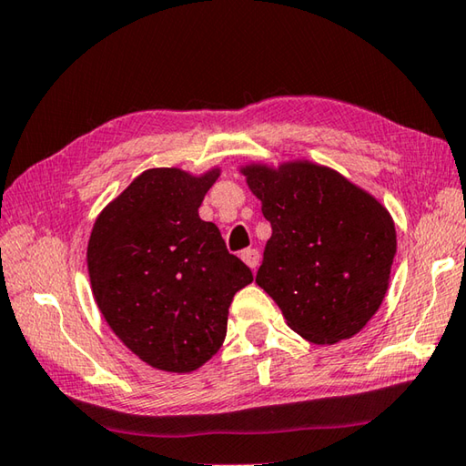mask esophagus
<instances>
[{"label":"esophagus","instance_id":"obj_1","mask_svg":"<svg viewBox=\"0 0 466 466\" xmlns=\"http://www.w3.org/2000/svg\"><path fill=\"white\" fill-rule=\"evenodd\" d=\"M242 260L247 262V265L255 270L257 267H258V262H260V255H258V250L257 248H247V250H242Z\"/></svg>","mask_w":466,"mask_h":466}]
</instances>
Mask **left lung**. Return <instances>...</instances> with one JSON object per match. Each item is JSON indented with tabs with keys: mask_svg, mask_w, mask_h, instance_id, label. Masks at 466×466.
<instances>
[{
	"mask_svg": "<svg viewBox=\"0 0 466 466\" xmlns=\"http://www.w3.org/2000/svg\"><path fill=\"white\" fill-rule=\"evenodd\" d=\"M240 173L273 228L257 283L287 326L314 344L359 334L391 279L397 234L387 208L311 160L250 163Z\"/></svg>",
	"mask_w": 466,
	"mask_h": 466,
	"instance_id": "8db88e82",
	"label": "left lung"
}]
</instances>
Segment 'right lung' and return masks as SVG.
<instances>
[{"label": "right lung", "instance_id": "1", "mask_svg": "<svg viewBox=\"0 0 466 466\" xmlns=\"http://www.w3.org/2000/svg\"><path fill=\"white\" fill-rule=\"evenodd\" d=\"M219 167L148 168L101 209L89 236L93 298L114 334L147 365L191 373L219 350L228 308L252 283L199 206Z\"/></svg>", "mask_w": 466, "mask_h": 466}]
</instances>
